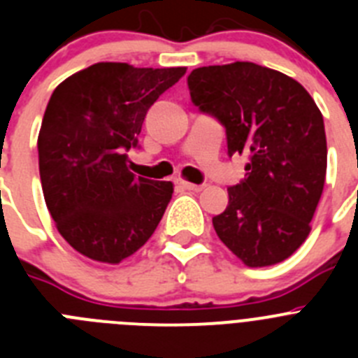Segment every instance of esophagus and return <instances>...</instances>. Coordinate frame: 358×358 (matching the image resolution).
Masks as SVG:
<instances>
[{"mask_svg":"<svg viewBox=\"0 0 358 358\" xmlns=\"http://www.w3.org/2000/svg\"><path fill=\"white\" fill-rule=\"evenodd\" d=\"M177 185L181 186V188H185V189H189V192H201L202 188H204V186L202 185H194V182H188V181H177Z\"/></svg>","mask_w":358,"mask_h":358,"instance_id":"34e87169","label":"esophagus"}]
</instances>
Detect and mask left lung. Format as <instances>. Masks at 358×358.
Listing matches in <instances>:
<instances>
[{
	"mask_svg": "<svg viewBox=\"0 0 358 358\" xmlns=\"http://www.w3.org/2000/svg\"><path fill=\"white\" fill-rule=\"evenodd\" d=\"M192 100L220 120L227 152L248 154L245 179L213 217L218 238L248 267L287 260L310 235L327 179V134L319 107L294 78L255 62L189 73Z\"/></svg>",
	"mask_w": 358,
	"mask_h": 358,
	"instance_id": "left-lung-1",
	"label": "left lung"
}]
</instances>
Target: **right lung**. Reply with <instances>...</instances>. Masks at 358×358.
Here are the masks:
<instances>
[{
    "label": "right lung",
    "mask_w": 358,
    "mask_h": 358,
    "mask_svg": "<svg viewBox=\"0 0 358 358\" xmlns=\"http://www.w3.org/2000/svg\"><path fill=\"white\" fill-rule=\"evenodd\" d=\"M185 73L96 62L53 91L37 138L41 185L57 231L85 258L118 265L156 231L173 185L136 177L125 152Z\"/></svg>",
    "instance_id": "right-lung-1"
}]
</instances>
